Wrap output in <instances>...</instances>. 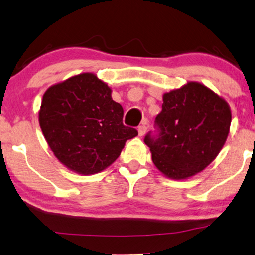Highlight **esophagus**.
Instances as JSON below:
<instances>
[{
  "label": "esophagus",
  "mask_w": 255,
  "mask_h": 255,
  "mask_svg": "<svg viewBox=\"0 0 255 255\" xmlns=\"http://www.w3.org/2000/svg\"><path fill=\"white\" fill-rule=\"evenodd\" d=\"M146 130H147V127H146V123H142L141 125H139L138 127V133H139V137H142L146 133Z\"/></svg>",
  "instance_id": "34e87169"
}]
</instances>
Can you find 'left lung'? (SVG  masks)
<instances>
[{"mask_svg": "<svg viewBox=\"0 0 255 255\" xmlns=\"http://www.w3.org/2000/svg\"><path fill=\"white\" fill-rule=\"evenodd\" d=\"M155 118L159 137L145 144L161 174L186 180L202 172L219 154L230 132L232 114L225 99L203 83L189 81L162 95Z\"/></svg>", "mask_w": 255, "mask_h": 255, "instance_id": "left-lung-1", "label": "left lung"}]
</instances>
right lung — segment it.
Returning <instances> with one entry per match:
<instances>
[{
	"label": "right lung",
	"mask_w": 255,
	"mask_h": 255,
	"mask_svg": "<svg viewBox=\"0 0 255 255\" xmlns=\"http://www.w3.org/2000/svg\"><path fill=\"white\" fill-rule=\"evenodd\" d=\"M94 73H80L48 87L39 125L55 158L69 170L92 175L116 161L135 128L123 124V108Z\"/></svg>",
	"instance_id": "obj_1"
}]
</instances>
